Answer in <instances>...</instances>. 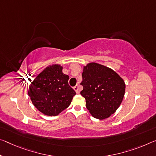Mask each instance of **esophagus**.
Returning <instances> with one entry per match:
<instances>
[{"label": "esophagus", "mask_w": 156, "mask_h": 156, "mask_svg": "<svg viewBox=\"0 0 156 156\" xmlns=\"http://www.w3.org/2000/svg\"><path fill=\"white\" fill-rule=\"evenodd\" d=\"M73 90L76 91V92L77 93V94L79 93V90H78V85H76L75 87H73Z\"/></svg>", "instance_id": "1"}]
</instances>
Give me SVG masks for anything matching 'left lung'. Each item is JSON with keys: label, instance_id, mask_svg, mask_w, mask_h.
<instances>
[{"label": "left lung", "instance_id": "left-lung-1", "mask_svg": "<svg viewBox=\"0 0 156 156\" xmlns=\"http://www.w3.org/2000/svg\"><path fill=\"white\" fill-rule=\"evenodd\" d=\"M80 91L86 100V108L98 119L110 117L118 109L125 94L123 79L112 69L92 62L84 66Z\"/></svg>", "mask_w": 156, "mask_h": 156}]
</instances>
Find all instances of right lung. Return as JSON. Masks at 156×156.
I'll use <instances>...</instances> for the list:
<instances>
[{"mask_svg":"<svg viewBox=\"0 0 156 156\" xmlns=\"http://www.w3.org/2000/svg\"><path fill=\"white\" fill-rule=\"evenodd\" d=\"M69 77L62 73V66H47L32 82L28 95L33 105L45 115L56 116L68 108L76 95L69 85Z\"/></svg>","mask_w":156,"mask_h":156,"instance_id":"add662e5","label":"right lung"}]
</instances>
